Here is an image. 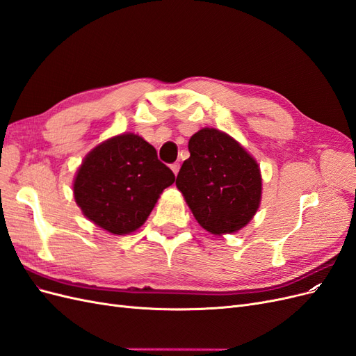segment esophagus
Wrapping results in <instances>:
<instances>
[{
  "instance_id": "obj_1",
  "label": "esophagus",
  "mask_w": 356,
  "mask_h": 356,
  "mask_svg": "<svg viewBox=\"0 0 356 356\" xmlns=\"http://www.w3.org/2000/svg\"><path fill=\"white\" fill-rule=\"evenodd\" d=\"M170 169H172V172H174L175 177H177L178 172H179V163H172V165H170Z\"/></svg>"
}]
</instances>
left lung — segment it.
Returning a JSON list of instances; mask_svg holds the SVG:
<instances>
[{
  "label": "left lung",
  "instance_id": "obj_1",
  "mask_svg": "<svg viewBox=\"0 0 356 356\" xmlns=\"http://www.w3.org/2000/svg\"><path fill=\"white\" fill-rule=\"evenodd\" d=\"M188 152L177 187L197 222L212 234L245 227L261 199L257 161L233 138L209 127L190 138Z\"/></svg>",
  "mask_w": 356,
  "mask_h": 356
}]
</instances>
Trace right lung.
<instances>
[{
  "label": "right lung",
  "mask_w": 356,
  "mask_h": 356,
  "mask_svg": "<svg viewBox=\"0 0 356 356\" xmlns=\"http://www.w3.org/2000/svg\"><path fill=\"white\" fill-rule=\"evenodd\" d=\"M175 175L141 136H114L86 156L74 181L83 213L114 234H127L145 222Z\"/></svg>",
  "instance_id": "add662e5"
}]
</instances>
